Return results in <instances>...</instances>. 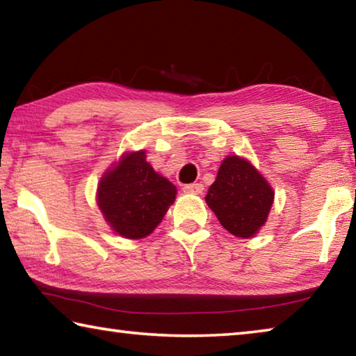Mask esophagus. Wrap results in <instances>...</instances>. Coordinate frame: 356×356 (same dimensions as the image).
I'll return each mask as SVG.
<instances>
[{
  "mask_svg": "<svg viewBox=\"0 0 356 356\" xmlns=\"http://www.w3.org/2000/svg\"><path fill=\"white\" fill-rule=\"evenodd\" d=\"M204 190V185L202 184H188L184 186V191L185 193H193V195H200Z\"/></svg>",
  "mask_w": 356,
  "mask_h": 356,
  "instance_id": "esophagus-1",
  "label": "esophagus"
}]
</instances>
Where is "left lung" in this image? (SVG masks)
Returning a JSON list of instances; mask_svg holds the SVG:
<instances>
[{
	"label": "left lung",
	"mask_w": 356,
	"mask_h": 356,
	"mask_svg": "<svg viewBox=\"0 0 356 356\" xmlns=\"http://www.w3.org/2000/svg\"><path fill=\"white\" fill-rule=\"evenodd\" d=\"M275 193L248 161L237 155L222 160L206 196L221 226L234 236L252 237L267 221Z\"/></svg>",
	"instance_id": "1"
}]
</instances>
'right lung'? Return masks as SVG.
<instances>
[{
  "instance_id": "obj_1",
  "label": "right lung",
  "mask_w": 356,
  "mask_h": 356,
  "mask_svg": "<svg viewBox=\"0 0 356 356\" xmlns=\"http://www.w3.org/2000/svg\"><path fill=\"white\" fill-rule=\"evenodd\" d=\"M176 186L146 161V154H127L100 180L97 204L114 232L127 238L149 236L176 200Z\"/></svg>"
}]
</instances>
